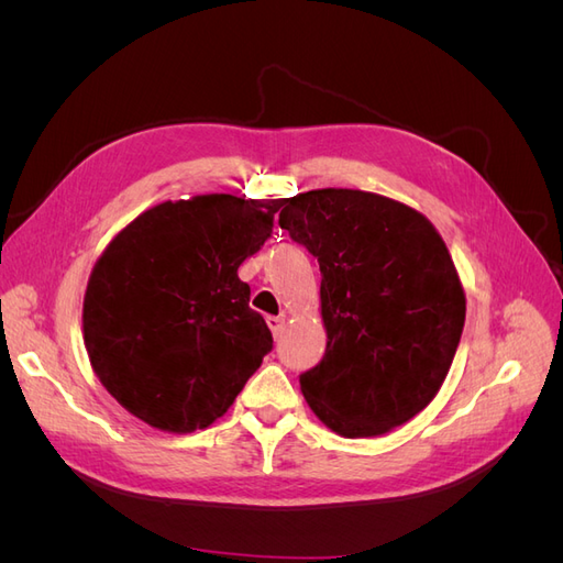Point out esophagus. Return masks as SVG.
<instances>
[{"label": "esophagus", "mask_w": 563, "mask_h": 563, "mask_svg": "<svg viewBox=\"0 0 563 563\" xmlns=\"http://www.w3.org/2000/svg\"><path fill=\"white\" fill-rule=\"evenodd\" d=\"M267 327L275 338H282L284 333V317H267Z\"/></svg>", "instance_id": "obj_1"}]
</instances>
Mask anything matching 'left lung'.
Here are the masks:
<instances>
[{
    "instance_id": "left-lung-1",
    "label": "left lung",
    "mask_w": 563,
    "mask_h": 563,
    "mask_svg": "<svg viewBox=\"0 0 563 563\" xmlns=\"http://www.w3.org/2000/svg\"><path fill=\"white\" fill-rule=\"evenodd\" d=\"M279 225L321 272L327 352L300 376L314 416L347 439L418 416L465 327L463 284L434 225L401 201L340 187L286 199Z\"/></svg>"
}]
</instances>
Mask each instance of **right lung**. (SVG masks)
I'll return each instance as SVG.
<instances>
[{"label": "right lung", "mask_w": 563, "mask_h": 563, "mask_svg": "<svg viewBox=\"0 0 563 563\" xmlns=\"http://www.w3.org/2000/svg\"><path fill=\"white\" fill-rule=\"evenodd\" d=\"M284 199L162 201L119 232L84 294L98 380L135 418L195 432L223 416L272 350L236 269L261 251Z\"/></svg>", "instance_id": "right-lung-1"}]
</instances>
